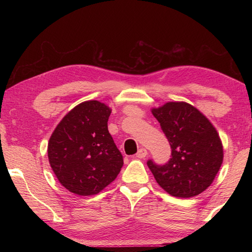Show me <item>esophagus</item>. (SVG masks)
Masks as SVG:
<instances>
[{"instance_id": "34e87169", "label": "esophagus", "mask_w": 252, "mask_h": 252, "mask_svg": "<svg viewBox=\"0 0 252 252\" xmlns=\"http://www.w3.org/2000/svg\"><path fill=\"white\" fill-rule=\"evenodd\" d=\"M148 155V151L146 150V149H140V150L138 151V153H136V158H139V159H143V158H146Z\"/></svg>"}]
</instances>
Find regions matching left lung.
<instances>
[{"label":"left lung","instance_id":"left-lung-1","mask_svg":"<svg viewBox=\"0 0 252 252\" xmlns=\"http://www.w3.org/2000/svg\"><path fill=\"white\" fill-rule=\"evenodd\" d=\"M171 147L163 165L149 160L159 186L178 198H191L211 185L223 160L220 136L211 122L187 102H168L152 109Z\"/></svg>","mask_w":252,"mask_h":252}]
</instances>
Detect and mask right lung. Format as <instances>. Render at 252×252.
Segmentation results:
<instances>
[{
	"label": "right lung",
	"instance_id": "right-lung-1",
	"mask_svg": "<svg viewBox=\"0 0 252 252\" xmlns=\"http://www.w3.org/2000/svg\"><path fill=\"white\" fill-rule=\"evenodd\" d=\"M111 109L85 101L72 109L55 127L48 144L50 165L72 193L93 195L118 177L123 157L108 130Z\"/></svg>",
	"mask_w": 252,
	"mask_h": 252
}]
</instances>
